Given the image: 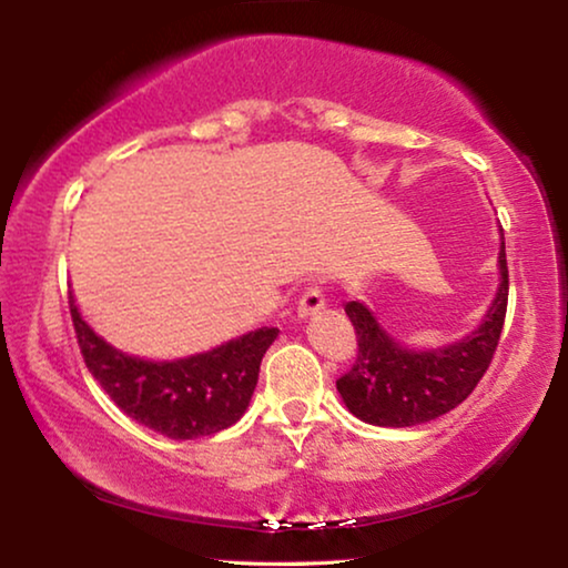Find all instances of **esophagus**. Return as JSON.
<instances>
[{
	"instance_id": "obj_1",
	"label": "esophagus",
	"mask_w": 568,
	"mask_h": 568,
	"mask_svg": "<svg viewBox=\"0 0 568 568\" xmlns=\"http://www.w3.org/2000/svg\"><path fill=\"white\" fill-rule=\"evenodd\" d=\"M325 310V297L323 292L317 290V286H310V290H305V294H302L300 302H297V317H313L317 313H323Z\"/></svg>"
}]
</instances>
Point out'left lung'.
<instances>
[{
    "instance_id": "1",
    "label": "left lung",
    "mask_w": 568,
    "mask_h": 568,
    "mask_svg": "<svg viewBox=\"0 0 568 568\" xmlns=\"http://www.w3.org/2000/svg\"><path fill=\"white\" fill-rule=\"evenodd\" d=\"M499 286L478 328L437 348H414L398 341L359 300L346 302L356 331V364L338 379L341 400L359 422L372 426H418L445 416L468 398L491 364L507 315L509 274L499 245Z\"/></svg>"
}]
</instances>
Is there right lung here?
Returning a JSON list of instances; mask_svg holds the SVG:
<instances>
[{
    "label": "right lung",
    "instance_id": "obj_1",
    "mask_svg": "<svg viewBox=\"0 0 568 568\" xmlns=\"http://www.w3.org/2000/svg\"><path fill=\"white\" fill-rule=\"evenodd\" d=\"M84 364L123 414L170 439H199L243 418L258 385L261 359L278 328L247 331L183 359H142L92 331L69 294Z\"/></svg>",
    "mask_w": 568,
    "mask_h": 568
}]
</instances>
